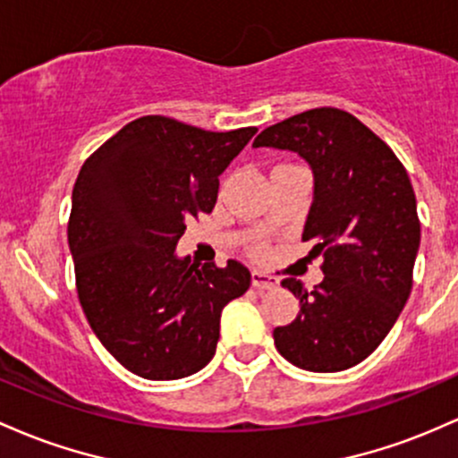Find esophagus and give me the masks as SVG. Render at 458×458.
I'll list each match as a JSON object with an SVG mask.
<instances>
[{
  "mask_svg": "<svg viewBox=\"0 0 458 458\" xmlns=\"http://www.w3.org/2000/svg\"><path fill=\"white\" fill-rule=\"evenodd\" d=\"M250 281H253L255 290H275V287L279 285V279H276V276L266 275V272L261 270L250 272Z\"/></svg>",
  "mask_w": 458,
  "mask_h": 458,
  "instance_id": "1",
  "label": "esophagus"
}]
</instances>
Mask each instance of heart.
Segmentation results:
<instances>
[{"instance_id":"heart-1","label":"heart","mask_w":458,"mask_h":458,"mask_svg":"<svg viewBox=\"0 0 458 458\" xmlns=\"http://www.w3.org/2000/svg\"><path fill=\"white\" fill-rule=\"evenodd\" d=\"M253 253H255V255H261V253H264V246H255Z\"/></svg>"}]
</instances>
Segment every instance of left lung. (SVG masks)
<instances>
[{
  "label": "left lung",
  "mask_w": 458,
  "mask_h": 458,
  "mask_svg": "<svg viewBox=\"0 0 458 458\" xmlns=\"http://www.w3.org/2000/svg\"><path fill=\"white\" fill-rule=\"evenodd\" d=\"M253 147L287 148L311 166L302 242L325 257V279L311 292L281 281L301 311L275 328L276 351L310 372L357 366L387 337L413 287L420 218L409 174L377 133L337 107L266 127Z\"/></svg>",
  "instance_id": "obj_1"
}]
</instances>
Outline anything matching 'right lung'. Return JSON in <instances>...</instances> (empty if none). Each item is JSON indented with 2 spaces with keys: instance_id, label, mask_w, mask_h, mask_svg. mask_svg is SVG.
Wrapping results in <instances>:
<instances>
[{
  "instance_id": "1",
  "label": "right lung",
  "mask_w": 458,
  "mask_h": 458,
  "mask_svg": "<svg viewBox=\"0 0 458 458\" xmlns=\"http://www.w3.org/2000/svg\"><path fill=\"white\" fill-rule=\"evenodd\" d=\"M255 133L142 116L77 174L69 249L80 305L106 351L138 377L174 381L208 366L220 313L249 290L240 261L199 266L174 246L188 218L212 212L218 177Z\"/></svg>"
}]
</instances>
